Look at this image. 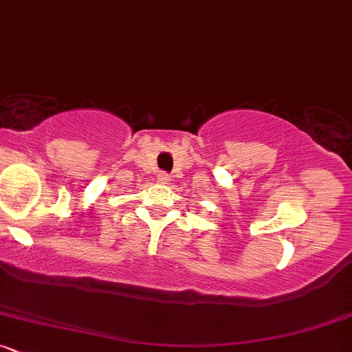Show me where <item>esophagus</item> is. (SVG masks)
Instances as JSON below:
<instances>
[{
	"mask_svg": "<svg viewBox=\"0 0 352 352\" xmlns=\"http://www.w3.org/2000/svg\"><path fill=\"white\" fill-rule=\"evenodd\" d=\"M157 181H160V183H162V184H166V183H169V181H171V176H169L166 171H160V173H157Z\"/></svg>",
	"mask_w": 352,
	"mask_h": 352,
	"instance_id": "1",
	"label": "esophagus"
}]
</instances>
